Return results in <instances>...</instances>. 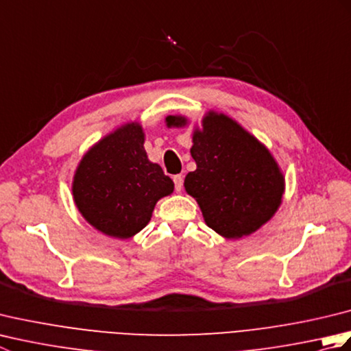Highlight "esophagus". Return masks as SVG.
Instances as JSON below:
<instances>
[{"label": "esophagus", "mask_w": 351, "mask_h": 351, "mask_svg": "<svg viewBox=\"0 0 351 351\" xmlns=\"http://www.w3.org/2000/svg\"><path fill=\"white\" fill-rule=\"evenodd\" d=\"M173 182H175V190L180 193L182 190V182H184V178L181 175H176L173 176Z\"/></svg>", "instance_id": "34e87169"}]
</instances>
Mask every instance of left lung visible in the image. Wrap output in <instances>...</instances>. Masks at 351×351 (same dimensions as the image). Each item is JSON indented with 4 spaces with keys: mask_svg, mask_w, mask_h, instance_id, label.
Here are the masks:
<instances>
[{
    "mask_svg": "<svg viewBox=\"0 0 351 351\" xmlns=\"http://www.w3.org/2000/svg\"><path fill=\"white\" fill-rule=\"evenodd\" d=\"M167 128H185L189 117L170 114ZM196 170L185 191L202 211L206 226L238 240L273 219L285 193V176L268 147L225 113L210 110L193 128L190 149Z\"/></svg>",
    "mask_w": 351,
    "mask_h": 351,
    "instance_id": "8db88e82",
    "label": "left lung"
}]
</instances>
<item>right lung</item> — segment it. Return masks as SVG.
Returning <instances> with one entry per match:
<instances>
[{"label": "right lung", "instance_id": "obj_1", "mask_svg": "<svg viewBox=\"0 0 351 351\" xmlns=\"http://www.w3.org/2000/svg\"><path fill=\"white\" fill-rule=\"evenodd\" d=\"M145 130L126 122L88 147L72 180V197L88 225L101 234L128 240L152 217L175 184L160 164L149 161Z\"/></svg>", "mask_w": 351, "mask_h": 351}]
</instances>
